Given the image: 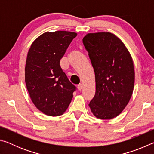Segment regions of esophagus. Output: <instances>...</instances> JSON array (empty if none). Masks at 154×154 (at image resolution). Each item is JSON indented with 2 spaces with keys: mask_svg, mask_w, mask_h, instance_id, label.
<instances>
[{
  "mask_svg": "<svg viewBox=\"0 0 154 154\" xmlns=\"http://www.w3.org/2000/svg\"><path fill=\"white\" fill-rule=\"evenodd\" d=\"M82 88H83L82 84H79V85H77V89H78V90H79V91L82 90Z\"/></svg>",
  "mask_w": 154,
  "mask_h": 154,
  "instance_id": "obj_1",
  "label": "esophagus"
}]
</instances>
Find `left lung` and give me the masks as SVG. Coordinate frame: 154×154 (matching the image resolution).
Returning a JSON list of instances; mask_svg holds the SVG:
<instances>
[{
  "instance_id": "obj_1",
  "label": "left lung",
  "mask_w": 154,
  "mask_h": 154,
  "mask_svg": "<svg viewBox=\"0 0 154 154\" xmlns=\"http://www.w3.org/2000/svg\"><path fill=\"white\" fill-rule=\"evenodd\" d=\"M94 70L96 92L89 106L96 118L120 114L133 92V60L124 43L111 32L88 33L83 38Z\"/></svg>"
}]
</instances>
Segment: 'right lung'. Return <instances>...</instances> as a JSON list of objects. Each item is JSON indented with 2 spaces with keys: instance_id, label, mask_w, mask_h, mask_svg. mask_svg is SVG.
I'll use <instances>...</instances> for the list:
<instances>
[{
  "instance_id": "right-lung-1",
  "label": "right lung",
  "mask_w": 154,
  "mask_h": 154,
  "mask_svg": "<svg viewBox=\"0 0 154 154\" xmlns=\"http://www.w3.org/2000/svg\"><path fill=\"white\" fill-rule=\"evenodd\" d=\"M76 32H46L33 41L25 66V82L31 100L38 110L49 116L63 114L76 87L70 82L60 65Z\"/></svg>"
}]
</instances>
